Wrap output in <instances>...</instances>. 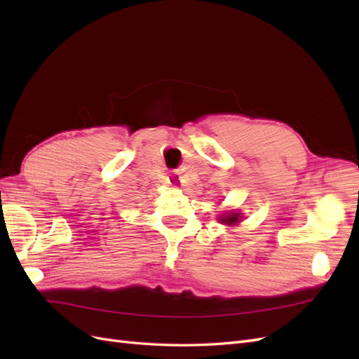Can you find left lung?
Instances as JSON below:
<instances>
[{"mask_svg":"<svg viewBox=\"0 0 359 359\" xmlns=\"http://www.w3.org/2000/svg\"><path fill=\"white\" fill-rule=\"evenodd\" d=\"M220 220H223L226 224H235L238 222V215L236 214H231V215H227L226 219H220Z\"/></svg>","mask_w":359,"mask_h":359,"instance_id":"1","label":"left lung"}]
</instances>
